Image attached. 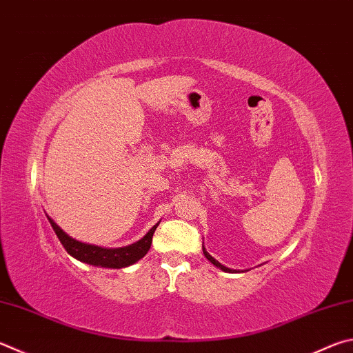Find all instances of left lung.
I'll return each mask as SVG.
<instances>
[{
    "label": "left lung",
    "mask_w": 353,
    "mask_h": 353,
    "mask_svg": "<svg viewBox=\"0 0 353 353\" xmlns=\"http://www.w3.org/2000/svg\"><path fill=\"white\" fill-rule=\"evenodd\" d=\"M202 250H203V254H205V258H207V259L211 262V264H214L217 268H221V270H223V272H232V270H230V268L223 267V265L221 264V262H217V261L213 258V256H211V254L207 252V250L203 248V245H202Z\"/></svg>",
    "instance_id": "1"
}]
</instances>
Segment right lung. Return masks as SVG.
Here are the masks:
<instances>
[{"label":"right lung","instance_id":"1","mask_svg":"<svg viewBox=\"0 0 353 353\" xmlns=\"http://www.w3.org/2000/svg\"><path fill=\"white\" fill-rule=\"evenodd\" d=\"M50 225H52L54 232L57 234V238L60 239L61 245L65 247L66 252L74 256L75 259H79L81 262H86V264L91 265H100V267H106V268H121V267H128L137 262L139 259H142L143 256L148 253V250L151 247L152 242V234H154L156 228L159 225V222L152 227L146 236H143L142 239L136 243H131L128 247H121V248H101L97 245H89V243H83L70 238L63 230L57 225V223L48 217Z\"/></svg>","mask_w":353,"mask_h":353}]
</instances>
